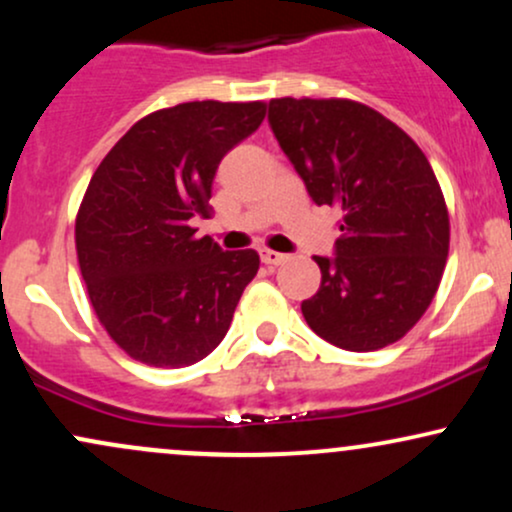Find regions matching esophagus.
I'll use <instances>...</instances> for the list:
<instances>
[{"label": "esophagus", "mask_w": 512, "mask_h": 512, "mask_svg": "<svg viewBox=\"0 0 512 512\" xmlns=\"http://www.w3.org/2000/svg\"><path fill=\"white\" fill-rule=\"evenodd\" d=\"M260 257L264 264H269V267H279V264H284L286 260H289V255H284V252H276V250H262Z\"/></svg>", "instance_id": "esophagus-1"}]
</instances>
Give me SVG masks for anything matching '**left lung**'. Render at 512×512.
<instances>
[{"label":"left lung","instance_id":"obj_1","mask_svg":"<svg viewBox=\"0 0 512 512\" xmlns=\"http://www.w3.org/2000/svg\"><path fill=\"white\" fill-rule=\"evenodd\" d=\"M269 127L317 207L342 209L322 284L301 310L346 351L397 342L436 296L450 245L443 192L424 151L356 101L274 98Z\"/></svg>","mask_w":512,"mask_h":512}]
</instances>
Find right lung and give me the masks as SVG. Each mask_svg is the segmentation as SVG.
Returning a JSON list of instances; mask_svg holds the SVG:
<instances>
[{
    "instance_id": "1",
    "label": "right lung",
    "mask_w": 512,
    "mask_h": 512,
    "mask_svg": "<svg viewBox=\"0 0 512 512\" xmlns=\"http://www.w3.org/2000/svg\"><path fill=\"white\" fill-rule=\"evenodd\" d=\"M264 103L195 101L142 117L96 168L76 216L88 298L134 361L182 368L209 356L231 327L255 250L195 238L209 216L216 168L264 120Z\"/></svg>"
}]
</instances>
